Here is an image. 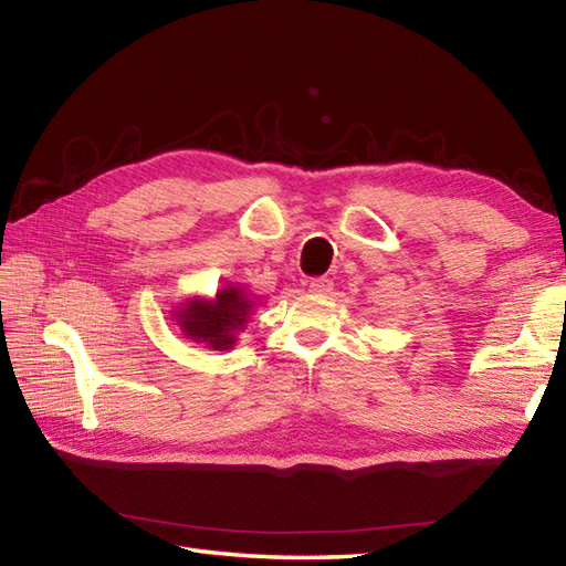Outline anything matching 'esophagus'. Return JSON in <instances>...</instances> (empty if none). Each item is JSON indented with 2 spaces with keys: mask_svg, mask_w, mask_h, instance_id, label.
Here are the masks:
<instances>
[{
  "mask_svg": "<svg viewBox=\"0 0 566 566\" xmlns=\"http://www.w3.org/2000/svg\"><path fill=\"white\" fill-rule=\"evenodd\" d=\"M308 290L314 292V294H318V296H326V294L333 292V282L328 280V276H316V280H311Z\"/></svg>",
  "mask_w": 566,
  "mask_h": 566,
  "instance_id": "esophagus-1",
  "label": "esophagus"
}]
</instances>
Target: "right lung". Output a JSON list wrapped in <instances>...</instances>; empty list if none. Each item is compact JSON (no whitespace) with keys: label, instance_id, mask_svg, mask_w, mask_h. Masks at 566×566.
<instances>
[{"label":"right lung","instance_id":"right-lung-1","mask_svg":"<svg viewBox=\"0 0 566 566\" xmlns=\"http://www.w3.org/2000/svg\"><path fill=\"white\" fill-rule=\"evenodd\" d=\"M255 304L243 284H223L213 296H189L172 316L187 340L221 353L238 343Z\"/></svg>","mask_w":566,"mask_h":566}]
</instances>
